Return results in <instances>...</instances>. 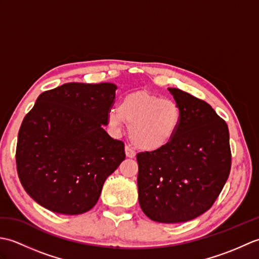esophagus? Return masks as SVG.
Instances as JSON below:
<instances>
[{
  "label": "esophagus",
  "mask_w": 259,
  "mask_h": 259,
  "mask_svg": "<svg viewBox=\"0 0 259 259\" xmlns=\"http://www.w3.org/2000/svg\"><path fill=\"white\" fill-rule=\"evenodd\" d=\"M124 151H125V156L128 158H135L136 157V152L133 149H131L130 146H125Z\"/></svg>",
  "instance_id": "34e87169"
}]
</instances>
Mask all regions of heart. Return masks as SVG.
I'll return each mask as SVG.
<instances>
[{"label": "heart", "mask_w": 259, "mask_h": 259, "mask_svg": "<svg viewBox=\"0 0 259 259\" xmlns=\"http://www.w3.org/2000/svg\"><path fill=\"white\" fill-rule=\"evenodd\" d=\"M108 122L120 129L130 125L129 136L135 147L148 152L167 148L177 135L181 110L172 100H164L147 90H137L121 99L119 108L108 113Z\"/></svg>", "instance_id": "obj_1"}]
</instances>
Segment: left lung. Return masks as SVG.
Returning a JSON list of instances; mask_svg holds the SVG:
<instances>
[{"label": "left lung", "mask_w": 259, "mask_h": 259, "mask_svg": "<svg viewBox=\"0 0 259 259\" xmlns=\"http://www.w3.org/2000/svg\"><path fill=\"white\" fill-rule=\"evenodd\" d=\"M181 110L177 135L167 148L137 155L139 203L164 224L191 221L216 201L232 167L228 125L207 102L169 88Z\"/></svg>", "instance_id": "1"}]
</instances>
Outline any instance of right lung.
Segmentation results:
<instances>
[{
	"mask_svg": "<svg viewBox=\"0 0 259 259\" xmlns=\"http://www.w3.org/2000/svg\"><path fill=\"white\" fill-rule=\"evenodd\" d=\"M117 85L70 82L41 93L16 145L22 186L38 205L63 214L96 205L104 181L124 160V144L107 125Z\"/></svg>",
	"mask_w": 259,
	"mask_h": 259,
	"instance_id": "right-lung-1",
	"label": "right lung"
}]
</instances>
